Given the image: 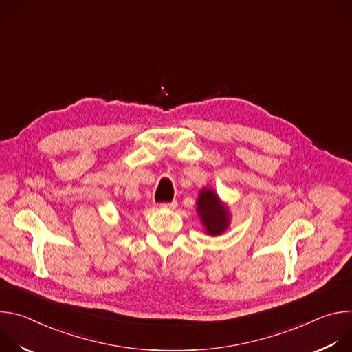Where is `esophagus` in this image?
<instances>
[{"label":"esophagus","instance_id":"obj_1","mask_svg":"<svg viewBox=\"0 0 352 352\" xmlns=\"http://www.w3.org/2000/svg\"><path fill=\"white\" fill-rule=\"evenodd\" d=\"M177 200H173V202H168V204H162L160 206L164 208V209H175L177 208Z\"/></svg>","mask_w":352,"mask_h":352}]
</instances>
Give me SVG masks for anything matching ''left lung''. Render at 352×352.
I'll list each match as a JSON object with an SVG mask.
<instances>
[{
	"label": "left lung",
	"instance_id": "1",
	"mask_svg": "<svg viewBox=\"0 0 352 352\" xmlns=\"http://www.w3.org/2000/svg\"><path fill=\"white\" fill-rule=\"evenodd\" d=\"M196 212L202 219L209 235H220L228 227V213L220 204L219 196L212 189L200 190Z\"/></svg>",
	"mask_w": 352,
	"mask_h": 352
}]
</instances>
